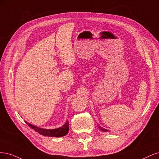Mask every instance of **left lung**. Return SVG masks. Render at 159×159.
<instances>
[{"mask_svg": "<svg viewBox=\"0 0 159 159\" xmlns=\"http://www.w3.org/2000/svg\"><path fill=\"white\" fill-rule=\"evenodd\" d=\"M100 129H101V130H102V131H107V129H103V128H102V127H99Z\"/></svg>", "mask_w": 159, "mask_h": 159, "instance_id": "8db88e82", "label": "left lung"}]
</instances>
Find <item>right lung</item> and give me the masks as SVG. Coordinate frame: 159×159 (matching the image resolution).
Wrapping results in <instances>:
<instances>
[{
	"label": "right lung",
	"instance_id": "1",
	"mask_svg": "<svg viewBox=\"0 0 159 159\" xmlns=\"http://www.w3.org/2000/svg\"><path fill=\"white\" fill-rule=\"evenodd\" d=\"M27 124H28V123H27ZM28 124V126L31 127L32 129H34L35 131L38 132L39 134H40L41 135H45V136H49V137H59L65 136L68 134V131H69V122L68 121L66 122L63 127L57 128V129H41V128L34 126L32 124Z\"/></svg>",
	"mask_w": 159,
	"mask_h": 159
}]
</instances>
